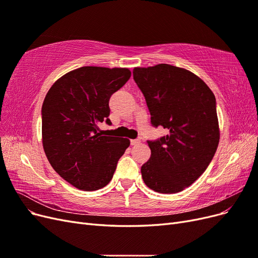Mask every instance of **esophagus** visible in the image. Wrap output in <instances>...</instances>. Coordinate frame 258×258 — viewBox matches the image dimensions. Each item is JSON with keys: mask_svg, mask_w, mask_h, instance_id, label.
<instances>
[{"mask_svg": "<svg viewBox=\"0 0 258 258\" xmlns=\"http://www.w3.org/2000/svg\"><path fill=\"white\" fill-rule=\"evenodd\" d=\"M130 143H131V145H138V144L141 143V140H139V139H136V140H131Z\"/></svg>", "mask_w": 258, "mask_h": 258, "instance_id": "obj_1", "label": "esophagus"}]
</instances>
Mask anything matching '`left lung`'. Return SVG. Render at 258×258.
<instances>
[{"label": "left lung", "instance_id": "obj_1", "mask_svg": "<svg viewBox=\"0 0 258 258\" xmlns=\"http://www.w3.org/2000/svg\"><path fill=\"white\" fill-rule=\"evenodd\" d=\"M134 80L153 126L169 132L147 141L152 154L141 167L143 181L157 192L182 191L205 172L220 142L214 93L188 70L165 63L135 68Z\"/></svg>", "mask_w": 258, "mask_h": 258}]
</instances>
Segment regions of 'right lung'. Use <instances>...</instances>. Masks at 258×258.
Instances as JSON below:
<instances>
[{
  "label": "right lung",
  "instance_id": "obj_1",
  "mask_svg": "<svg viewBox=\"0 0 258 258\" xmlns=\"http://www.w3.org/2000/svg\"><path fill=\"white\" fill-rule=\"evenodd\" d=\"M126 68L82 67L54 83L42 106L43 147L53 170L76 188L106 186L130 145L126 138L106 137L99 123L108 119V101L130 79Z\"/></svg>",
  "mask_w": 258,
  "mask_h": 258
}]
</instances>
